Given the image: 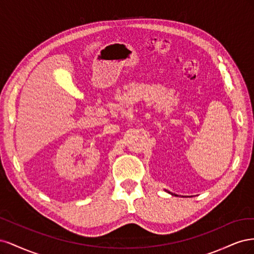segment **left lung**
<instances>
[{
    "label": "left lung",
    "instance_id": "obj_1",
    "mask_svg": "<svg viewBox=\"0 0 254 254\" xmlns=\"http://www.w3.org/2000/svg\"><path fill=\"white\" fill-rule=\"evenodd\" d=\"M168 193H170V194H172V195H175V196H177L176 194H173V193H171V191H168Z\"/></svg>",
    "mask_w": 254,
    "mask_h": 254
}]
</instances>
